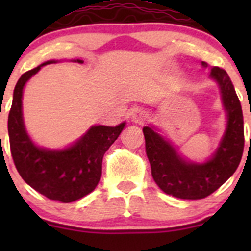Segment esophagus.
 <instances>
[{"label": "esophagus", "instance_id": "esophagus-1", "mask_svg": "<svg viewBox=\"0 0 251 251\" xmlns=\"http://www.w3.org/2000/svg\"><path fill=\"white\" fill-rule=\"evenodd\" d=\"M131 115H132V120L135 123L142 124L147 118V114L142 108H135L132 111H131Z\"/></svg>", "mask_w": 251, "mask_h": 251}]
</instances>
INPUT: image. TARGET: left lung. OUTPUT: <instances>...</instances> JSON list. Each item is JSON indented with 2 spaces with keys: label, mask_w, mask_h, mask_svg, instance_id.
<instances>
[{
  "label": "left lung",
  "mask_w": 251,
  "mask_h": 251,
  "mask_svg": "<svg viewBox=\"0 0 251 251\" xmlns=\"http://www.w3.org/2000/svg\"><path fill=\"white\" fill-rule=\"evenodd\" d=\"M203 65L206 63L203 62ZM210 76L221 88L228 124L224 140L209 161L187 163L153 127H143L154 181L161 191L179 199H203L214 193L237 170L244 151L243 111L233 83L222 68H212Z\"/></svg>",
  "instance_id": "left-lung-1"
}]
</instances>
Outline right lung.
<instances>
[{
  "instance_id": "add662e5",
  "label": "right lung",
  "mask_w": 251,
  "mask_h": 251,
  "mask_svg": "<svg viewBox=\"0 0 251 251\" xmlns=\"http://www.w3.org/2000/svg\"><path fill=\"white\" fill-rule=\"evenodd\" d=\"M52 63L54 60H48L24 73L18 80L8 115L9 146L18 173L30 187L50 201L72 203L96 188L102 176L103 155L119 137L125 123L115 127L93 126L64 151H47L35 146L23 124V88L41 67Z\"/></svg>"
}]
</instances>
